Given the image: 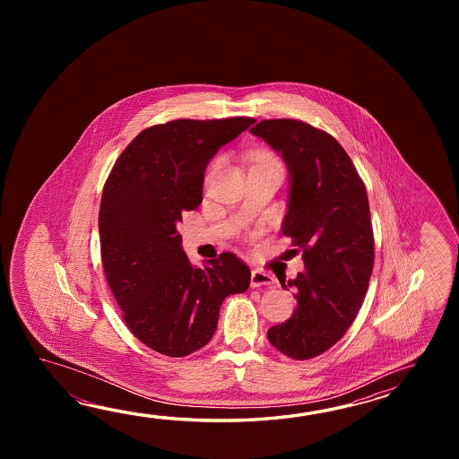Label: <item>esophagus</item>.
Returning a JSON list of instances; mask_svg holds the SVG:
<instances>
[{
    "label": "esophagus",
    "mask_w": 459,
    "mask_h": 459,
    "mask_svg": "<svg viewBox=\"0 0 459 459\" xmlns=\"http://www.w3.org/2000/svg\"><path fill=\"white\" fill-rule=\"evenodd\" d=\"M275 282V279H273L271 273H264V271H259V269H255L251 273V287L253 289H257V287H269V285H273Z\"/></svg>",
    "instance_id": "esophagus-1"
}]
</instances>
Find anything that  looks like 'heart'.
I'll return each mask as SVG.
<instances>
[{
    "label": "heart",
    "mask_w": 459,
    "mask_h": 459,
    "mask_svg": "<svg viewBox=\"0 0 459 459\" xmlns=\"http://www.w3.org/2000/svg\"><path fill=\"white\" fill-rule=\"evenodd\" d=\"M261 160H267V162H277L273 156H269V154H261V156L257 157V162H261Z\"/></svg>",
    "instance_id": "b5f03b06"
}]
</instances>
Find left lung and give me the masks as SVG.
<instances>
[{
    "mask_svg": "<svg viewBox=\"0 0 459 459\" xmlns=\"http://www.w3.org/2000/svg\"><path fill=\"white\" fill-rule=\"evenodd\" d=\"M282 156L290 174L282 233L302 251L297 308L269 328L275 350L299 361L328 351L361 308L374 265V233L366 186L328 133L299 119H264L251 129ZM285 289V283H282Z\"/></svg>",
    "mask_w": 459,
    "mask_h": 459,
    "instance_id": "obj_1",
    "label": "left lung"
}]
</instances>
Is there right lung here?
Here are the masks:
<instances>
[{
  "instance_id": "right-lung-1",
  "label": "right lung",
  "mask_w": 459,
  "mask_h": 459,
  "mask_svg": "<svg viewBox=\"0 0 459 459\" xmlns=\"http://www.w3.org/2000/svg\"><path fill=\"white\" fill-rule=\"evenodd\" d=\"M254 121L174 119L147 127L108 176L98 215L105 277L127 328L160 354L184 358L204 348L223 300L249 287L251 271L233 253L194 267L177 225L202 204L210 159Z\"/></svg>"
}]
</instances>
